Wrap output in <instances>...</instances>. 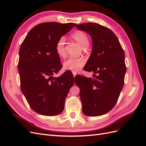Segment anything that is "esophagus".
<instances>
[{"label":"esophagus","mask_w":146,"mask_h":146,"mask_svg":"<svg viewBox=\"0 0 146 146\" xmlns=\"http://www.w3.org/2000/svg\"><path fill=\"white\" fill-rule=\"evenodd\" d=\"M73 76H74V78H75V77H76V76L77 75V73L75 72H73Z\"/></svg>","instance_id":"esophagus-1"}]
</instances>
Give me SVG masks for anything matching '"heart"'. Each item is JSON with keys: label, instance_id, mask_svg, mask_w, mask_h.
<instances>
[{"label": "heart", "instance_id": "1", "mask_svg": "<svg viewBox=\"0 0 146 146\" xmlns=\"http://www.w3.org/2000/svg\"><path fill=\"white\" fill-rule=\"evenodd\" d=\"M72 38L77 42L82 48H85L89 45V39L86 34L82 31H77L72 35ZM65 41L64 37H61L57 41L55 45V50L56 54L60 56L65 55ZM85 64V61L83 58H69L66 60L63 64V68L66 70H70L72 72H78L83 67Z\"/></svg>", "mask_w": 146, "mask_h": 146}]
</instances>
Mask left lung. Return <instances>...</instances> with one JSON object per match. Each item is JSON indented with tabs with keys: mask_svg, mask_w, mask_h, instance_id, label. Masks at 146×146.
Wrapping results in <instances>:
<instances>
[{
	"mask_svg": "<svg viewBox=\"0 0 146 146\" xmlns=\"http://www.w3.org/2000/svg\"><path fill=\"white\" fill-rule=\"evenodd\" d=\"M92 39V53L84 70L94 72V78L79 76L75 82L80 88L82 111L86 116H99L116 105L124 84L125 54L112 31L96 23L77 26Z\"/></svg>",
	"mask_w": 146,
	"mask_h": 146,
	"instance_id": "obj_1",
	"label": "left lung"
}]
</instances>
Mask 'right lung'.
Here are the masks:
<instances>
[{
  "label": "right lung",
  "mask_w": 146,
  "mask_h": 146,
  "mask_svg": "<svg viewBox=\"0 0 146 146\" xmlns=\"http://www.w3.org/2000/svg\"><path fill=\"white\" fill-rule=\"evenodd\" d=\"M77 24L54 22L39 24L31 30L19 48L18 71L21 91L30 107L44 116H56L63 111L74 77L65 72L59 77L62 68L56 54L57 41Z\"/></svg>",
  "instance_id": "1"
}]
</instances>
